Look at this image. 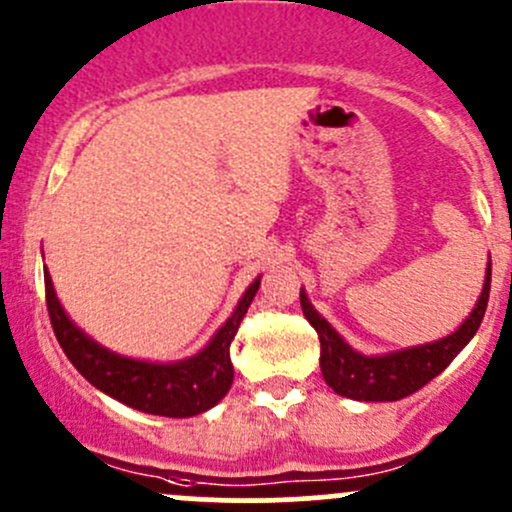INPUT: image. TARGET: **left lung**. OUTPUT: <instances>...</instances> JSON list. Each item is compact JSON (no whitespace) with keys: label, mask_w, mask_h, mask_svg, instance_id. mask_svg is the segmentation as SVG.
Wrapping results in <instances>:
<instances>
[{"label":"left lung","mask_w":512,"mask_h":512,"mask_svg":"<svg viewBox=\"0 0 512 512\" xmlns=\"http://www.w3.org/2000/svg\"><path fill=\"white\" fill-rule=\"evenodd\" d=\"M488 293H491V263L486 271V283L469 320L461 324L454 334L439 339V342L412 346V349L395 351L386 356H364L351 349L349 344L329 327L327 320L317 315L305 293H300V305L307 322L315 327L320 337V368L322 376L334 393L351 400H366V403H383V400H400L412 395L415 390L432 381L454 361V356L471 342L476 329L481 327L486 315Z\"/></svg>","instance_id":"left-lung-1"}]
</instances>
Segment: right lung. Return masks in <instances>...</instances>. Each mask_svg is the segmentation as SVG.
<instances>
[{
  "label": "right lung",
  "instance_id": "1",
  "mask_svg": "<svg viewBox=\"0 0 512 512\" xmlns=\"http://www.w3.org/2000/svg\"><path fill=\"white\" fill-rule=\"evenodd\" d=\"M43 280H46L48 317L70 364L78 368L92 386L112 395L119 403L163 417H192L197 412L210 410L227 395L234 381L229 344L261 285V280L249 285L234 315L214 334L205 351L178 364H148V361L126 359L92 342L63 312L48 271H43Z\"/></svg>",
  "mask_w": 512,
  "mask_h": 512
}]
</instances>
